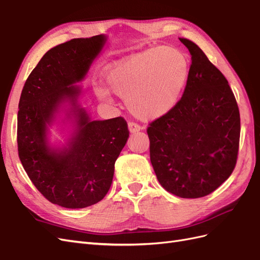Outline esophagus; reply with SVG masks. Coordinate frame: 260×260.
Segmentation results:
<instances>
[{
	"label": "esophagus",
	"instance_id": "1",
	"mask_svg": "<svg viewBox=\"0 0 260 260\" xmlns=\"http://www.w3.org/2000/svg\"><path fill=\"white\" fill-rule=\"evenodd\" d=\"M128 127H129V131H130L131 133H137V132H139L140 130L143 129L142 125H140V124H138L137 122H133V121H130V122L128 123Z\"/></svg>",
	"mask_w": 260,
	"mask_h": 260
}]
</instances>
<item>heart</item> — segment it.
Listing matches in <instances>:
<instances>
[{
    "instance_id": "heart-1",
    "label": "heart",
    "mask_w": 260,
    "mask_h": 260,
    "mask_svg": "<svg viewBox=\"0 0 260 260\" xmlns=\"http://www.w3.org/2000/svg\"><path fill=\"white\" fill-rule=\"evenodd\" d=\"M188 62L180 51L159 46L133 55L114 65L106 74V83L116 95L125 100L130 112L141 119H156L176 106L185 86ZM96 95L109 101L103 88Z\"/></svg>"
}]
</instances>
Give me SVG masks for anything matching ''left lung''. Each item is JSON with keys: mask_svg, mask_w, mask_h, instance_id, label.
I'll return each mask as SVG.
<instances>
[{"mask_svg": "<svg viewBox=\"0 0 260 260\" xmlns=\"http://www.w3.org/2000/svg\"><path fill=\"white\" fill-rule=\"evenodd\" d=\"M179 40L191 54L186 85L176 106L148 124L149 157L165 190L199 199L214 192L235 168L240 112L222 73L198 44Z\"/></svg>", "mask_w": 260, "mask_h": 260, "instance_id": "obj_1", "label": "left lung"}]
</instances>
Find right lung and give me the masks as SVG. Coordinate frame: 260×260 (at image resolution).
I'll use <instances>...</instances> for the list:
<instances>
[{"label": "right lung", "instance_id": "obj_1", "mask_svg": "<svg viewBox=\"0 0 260 260\" xmlns=\"http://www.w3.org/2000/svg\"><path fill=\"white\" fill-rule=\"evenodd\" d=\"M104 36L73 39L46 52L23 85L17 116L18 156L31 182L49 202L84 208L105 198L115 162L129 137L122 117L91 121L76 100ZM64 100L74 105L78 129L68 149L55 151L46 142V124Z\"/></svg>", "mask_w": 260, "mask_h": 260}]
</instances>
